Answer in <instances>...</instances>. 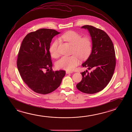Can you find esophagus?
Listing matches in <instances>:
<instances>
[{"label":"esophagus","mask_w":132,"mask_h":132,"mask_svg":"<svg viewBox=\"0 0 132 132\" xmlns=\"http://www.w3.org/2000/svg\"><path fill=\"white\" fill-rule=\"evenodd\" d=\"M66 73L67 74H69V73H73V72L69 71H66Z\"/></svg>","instance_id":"34e87169"}]
</instances>
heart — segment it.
<instances>
[{
  "mask_svg": "<svg viewBox=\"0 0 132 132\" xmlns=\"http://www.w3.org/2000/svg\"><path fill=\"white\" fill-rule=\"evenodd\" d=\"M61 38L72 45L71 56H63L56 62V67L66 70H72L79 63V59H85L91 53L92 45L91 39L88 37H82L81 35L73 31H69L63 34ZM59 41L56 40L49 48L51 56L56 57L59 56Z\"/></svg>",
  "mask_w": 132,
  "mask_h": 132,
  "instance_id": "1",
  "label": "heart"
}]
</instances>
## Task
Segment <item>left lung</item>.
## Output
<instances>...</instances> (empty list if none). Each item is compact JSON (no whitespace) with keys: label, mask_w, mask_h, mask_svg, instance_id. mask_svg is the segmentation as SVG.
I'll return each instance as SVG.
<instances>
[{"label":"left lung","mask_w":132,"mask_h":132,"mask_svg":"<svg viewBox=\"0 0 132 132\" xmlns=\"http://www.w3.org/2000/svg\"><path fill=\"white\" fill-rule=\"evenodd\" d=\"M81 28L88 31L92 41V50L83 67L93 69L90 73H81L82 80L76 85L79 91L87 94L97 93L103 90L112 77L115 66L114 47L110 37L104 31L90 25Z\"/></svg>","instance_id":"8db88e82"}]
</instances>
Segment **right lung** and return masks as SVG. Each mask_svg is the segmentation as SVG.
I'll use <instances>...</instances> for the list:
<instances>
[{"label":"right lung","instance_id":"right-lung-1","mask_svg":"<svg viewBox=\"0 0 132 132\" xmlns=\"http://www.w3.org/2000/svg\"><path fill=\"white\" fill-rule=\"evenodd\" d=\"M60 33L41 28L28 34L22 41L18 54V69L24 82L36 93H52L59 87L65 76L64 70L52 71L49 52L52 38Z\"/></svg>","mask_w":132,"mask_h":132}]
</instances>
